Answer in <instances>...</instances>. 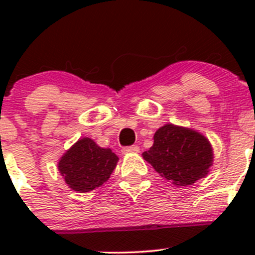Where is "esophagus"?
<instances>
[{
	"label": "esophagus",
	"mask_w": 255,
	"mask_h": 255,
	"mask_svg": "<svg viewBox=\"0 0 255 255\" xmlns=\"http://www.w3.org/2000/svg\"><path fill=\"white\" fill-rule=\"evenodd\" d=\"M123 154H130V153H139V146L132 145V146H126L122 149Z\"/></svg>",
	"instance_id": "obj_1"
}]
</instances>
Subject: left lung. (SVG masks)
<instances>
[{"label": "left lung", "mask_w": 255, "mask_h": 255, "mask_svg": "<svg viewBox=\"0 0 255 255\" xmlns=\"http://www.w3.org/2000/svg\"><path fill=\"white\" fill-rule=\"evenodd\" d=\"M163 179L189 186L206 177L213 164L210 140L191 128L166 123L154 134V143L142 154Z\"/></svg>", "instance_id": "8db88e82"}]
</instances>
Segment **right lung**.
Returning a JSON list of instances; mask_svg holds the SVG:
<instances>
[{"label":"right lung","mask_w":255,"mask_h":255,"mask_svg":"<svg viewBox=\"0 0 255 255\" xmlns=\"http://www.w3.org/2000/svg\"><path fill=\"white\" fill-rule=\"evenodd\" d=\"M118 156L110 148H101L91 138H81L58 161L60 175L71 190L89 192L104 185L117 165Z\"/></svg>","instance_id":"add662e5"}]
</instances>
